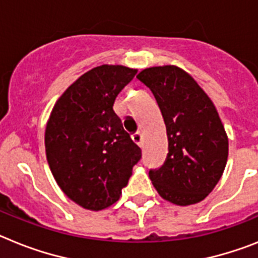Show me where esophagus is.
I'll use <instances>...</instances> for the list:
<instances>
[{"mask_svg": "<svg viewBox=\"0 0 258 258\" xmlns=\"http://www.w3.org/2000/svg\"><path fill=\"white\" fill-rule=\"evenodd\" d=\"M132 140H134V143H136L138 145H142L143 144V135L140 134V132H136V134H134V135H132Z\"/></svg>", "mask_w": 258, "mask_h": 258, "instance_id": "34e87169", "label": "esophagus"}]
</instances>
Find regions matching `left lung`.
Instances as JSON below:
<instances>
[{
	"instance_id": "1",
	"label": "left lung",
	"mask_w": 258,
	"mask_h": 258,
	"mask_svg": "<svg viewBox=\"0 0 258 258\" xmlns=\"http://www.w3.org/2000/svg\"><path fill=\"white\" fill-rule=\"evenodd\" d=\"M151 89L166 126L169 153L149 171L166 201L187 207L203 201L225 171L228 138L216 106L196 80L174 64L145 69L136 76Z\"/></svg>"
}]
</instances>
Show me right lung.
<instances>
[{"instance_id":"right-lung-1","label":"right lung","mask_w":258,"mask_h":258,"mask_svg":"<svg viewBox=\"0 0 258 258\" xmlns=\"http://www.w3.org/2000/svg\"><path fill=\"white\" fill-rule=\"evenodd\" d=\"M138 70L101 64L83 74L57 100L45 128V153L55 182L88 210L113 205L126 187L140 148L113 110Z\"/></svg>"}]
</instances>
